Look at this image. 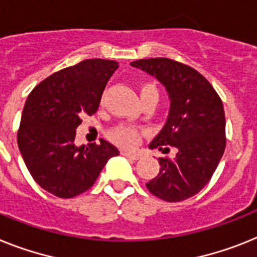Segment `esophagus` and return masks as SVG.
Instances as JSON below:
<instances>
[{
	"label": "esophagus",
	"instance_id": "1",
	"mask_svg": "<svg viewBox=\"0 0 257 257\" xmlns=\"http://www.w3.org/2000/svg\"><path fill=\"white\" fill-rule=\"evenodd\" d=\"M121 154L124 155V157H126V158L133 159V161H137V159H140L142 155L140 152H126V150H122Z\"/></svg>",
	"mask_w": 257,
	"mask_h": 257
}]
</instances>
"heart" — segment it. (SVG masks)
Listing matches in <instances>:
<instances>
[{
  "label": "heart",
  "mask_w": 257,
  "mask_h": 257,
  "mask_svg": "<svg viewBox=\"0 0 257 257\" xmlns=\"http://www.w3.org/2000/svg\"><path fill=\"white\" fill-rule=\"evenodd\" d=\"M146 92H157V88L153 85L146 83V85L141 86V88H140V95L146 94ZM140 137H141V132L139 129L135 128V126H128V125L117 126L111 132V139L116 144H118L120 146H124V148H131V146L136 145L140 141Z\"/></svg>",
  "instance_id": "heart-1"
}]
</instances>
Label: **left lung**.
<instances>
[{"instance_id": "8db88e82", "label": "left lung", "mask_w": 257, "mask_h": 257, "mask_svg": "<svg viewBox=\"0 0 257 257\" xmlns=\"http://www.w3.org/2000/svg\"><path fill=\"white\" fill-rule=\"evenodd\" d=\"M131 65L154 77L169 94V116L149 148L178 150L174 159L159 158V174L146 187L165 201L187 200L208 184L225 152L221 99L197 70L174 60H137Z\"/></svg>"}]
</instances>
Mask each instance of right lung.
I'll return each instance as SVG.
<instances>
[{"mask_svg": "<svg viewBox=\"0 0 257 257\" xmlns=\"http://www.w3.org/2000/svg\"><path fill=\"white\" fill-rule=\"evenodd\" d=\"M111 60H85L40 82L26 100L18 148L30 174L43 189L61 198L87 191L117 148L100 144L75 145L83 115H94L111 75Z\"/></svg>", "mask_w": 257, "mask_h": 257, "instance_id": "right-lung-1", "label": "right lung"}]
</instances>
